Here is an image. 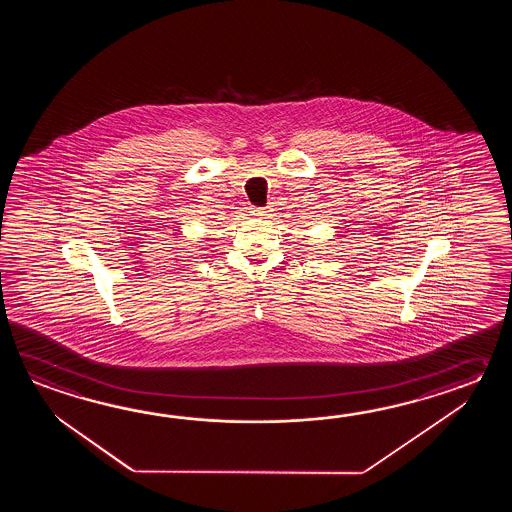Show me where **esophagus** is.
Returning a JSON list of instances; mask_svg holds the SVG:
<instances>
[{"mask_svg":"<svg viewBox=\"0 0 512 512\" xmlns=\"http://www.w3.org/2000/svg\"><path fill=\"white\" fill-rule=\"evenodd\" d=\"M251 216H254V218H263V216H267V210L260 207L251 208Z\"/></svg>","mask_w":512,"mask_h":512,"instance_id":"34e87169","label":"esophagus"}]
</instances>
